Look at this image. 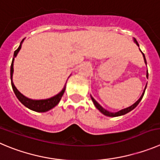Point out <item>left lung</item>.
<instances>
[{"instance_id": "obj_1", "label": "left lung", "mask_w": 160, "mask_h": 160, "mask_svg": "<svg viewBox=\"0 0 160 160\" xmlns=\"http://www.w3.org/2000/svg\"><path fill=\"white\" fill-rule=\"evenodd\" d=\"M134 42H135L137 43V46H139V44H138V42H137V40H136V39H134ZM143 56H144V62H145V64H146V65H147V62H146L145 56H144V53H143ZM146 76H147V77H148V70H147V75H146ZM146 86H147V85H146ZM145 89H146V87H145V88H144V92H143V94H142V95H141V98H139L138 100H137V102H135V103H134V104H132V105L131 106V107H127V108H125V109H123V110H119V111L116 112V113H112V112L107 111V110H105V109H104L103 107H101V106L99 105V104H98V102H96V101H95V98H93V97H92V101H93L94 104H95V107H96V108L98 109V110H99V111H100L101 113H102V114H103L104 115H106V116H108V117H118V116L124 115V114H127V113H129V111H131V110H133V109L135 108V107H137V105H138V104H139V102H141V99H142L143 96H144V92H145Z\"/></svg>"}]
</instances>
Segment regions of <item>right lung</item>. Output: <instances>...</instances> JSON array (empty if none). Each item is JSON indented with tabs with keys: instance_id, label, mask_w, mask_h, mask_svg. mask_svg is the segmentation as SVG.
<instances>
[{
	"instance_id": "1",
	"label": "right lung",
	"mask_w": 160,
	"mask_h": 160,
	"mask_svg": "<svg viewBox=\"0 0 160 160\" xmlns=\"http://www.w3.org/2000/svg\"><path fill=\"white\" fill-rule=\"evenodd\" d=\"M23 39L21 41V43L19 45V46L18 47V49L16 50H15L14 52V58L12 59V62L11 65V71H10V75H11V83L12 87L13 92H14L15 95L17 97V98L20 101L21 103H23V105L26 107L29 108L30 110H32L36 112H46L50 110V109H52L53 107H54L55 106H57L58 104V102H60L61 98H62V95H63L64 92L65 91V85L64 87L63 90L60 92L59 94L56 95L55 96L52 97V98H47V99H42V100H33L31 98H28L27 97H25L24 95H22L19 91L16 89V88L15 87L14 83L12 82V74H13V62H14V58H16V55H17L18 52L19 51V50L21 49V44L23 42Z\"/></svg>"
}]
</instances>
